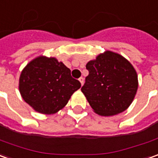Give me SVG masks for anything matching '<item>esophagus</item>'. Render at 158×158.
I'll return each instance as SVG.
<instances>
[{"label":"esophagus","instance_id":"esophagus-1","mask_svg":"<svg viewBox=\"0 0 158 158\" xmlns=\"http://www.w3.org/2000/svg\"><path fill=\"white\" fill-rule=\"evenodd\" d=\"M79 81H80L81 84L82 85V84H83V81H84V79H83V77H80V78H79Z\"/></svg>","mask_w":158,"mask_h":158}]
</instances>
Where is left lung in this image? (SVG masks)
Masks as SVG:
<instances>
[{
  "instance_id": "8db88e82",
  "label": "left lung",
  "mask_w": 158,
  "mask_h": 158,
  "mask_svg": "<svg viewBox=\"0 0 158 158\" xmlns=\"http://www.w3.org/2000/svg\"><path fill=\"white\" fill-rule=\"evenodd\" d=\"M89 76L81 90L96 114L114 116L126 110L138 88L136 72L121 55L106 51L86 64Z\"/></svg>"
}]
</instances>
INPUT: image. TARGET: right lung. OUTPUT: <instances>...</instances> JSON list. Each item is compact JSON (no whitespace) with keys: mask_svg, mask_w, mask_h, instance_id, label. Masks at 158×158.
I'll return each instance as SVG.
<instances>
[{"mask_svg":"<svg viewBox=\"0 0 158 158\" xmlns=\"http://www.w3.org/2000/svg\"><path fill=\"white\" fill-rule=\"evenodd\" d=\"M81 82L55 57L38 56L23 69L19 90L23 100L39 113L51 115L68 103Z\"/></svg>","mask_w":158,"mask_h":158,"instance_id":"1","label":"right lung"}]
</instances>
